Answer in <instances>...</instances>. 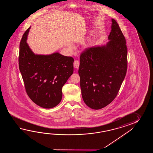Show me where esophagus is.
<instances>
[{
  "instance_id": "1",
  "label": "esophagus",
  "mask_w": 153,
  "mask_h": 153,
  "mask_svg": "<svg viewBox=\"0 0 153 153\" xmlns=\"http://www.w3.org/2000/svg\"><path fill=\"white\" fill-rule=\"evenodd\" d=\"M73 64H74V68H78L79 67L80 63H79V62L78 61V60H75L74 61Z\"/></svg>"
}]
</instances>
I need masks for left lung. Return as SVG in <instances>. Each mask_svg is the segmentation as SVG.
I'll use <instances>...</instances> for the list:
<instances>
[{
    "mask_svg": "<svg viewBox=\"0 0 153 153\" xmlns=\"http://www.w3.org/2000/svg\"><path fill=\"white\" fill-rule=\"evenodd\" d=\"M111 21L107 44L87 48L80 56L78 72L82 99L88 107L96 110L117 97L127 72L126 39L117 21Z\"/></svg>",
    "mask_w": 153,
    "mask_h": 153,
    "instance_id": "8db88e82",
    "label": "left lung"
}]
</instances>
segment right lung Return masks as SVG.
<instances>
[{
  "instance_id": "right-lung-1",
  "label": "right lung",
  "mask_w": 153,
  "mask_h": 153,
  "mask_svg": "<svg viewBox=\"0 0 153 153\" xmlns=\"http://www.w3.org/2000/svg\"><path fill=\"white\" fill-rule=\"evenodd\" d=\"M30 28L20 42V72L30 100L41 107L52 108L62 100V87L73 73L74 59L57 52L50 55H35L26 42Z\"/></svg>"
}]
</instances>
